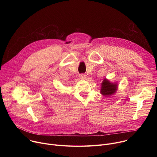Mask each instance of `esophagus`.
Instances as JSON below:
<instances>
[{
	"label": "esophagus",
	"instance_id": "esophagus-1",
	"mask_svg": "<svg viewBox=\"0 0 157 157\" xmlns=\"http://www.w3.org/2000/svg\"><path fill=\"white\" fill-rule=\"evenodd\" d=\"M79 78L81 79H85L86 78V76L85 75H84V74H81V75H79Z\"/></svg>",
	"mask_w": 157,
	"mask_h": 157
}]
</instances>
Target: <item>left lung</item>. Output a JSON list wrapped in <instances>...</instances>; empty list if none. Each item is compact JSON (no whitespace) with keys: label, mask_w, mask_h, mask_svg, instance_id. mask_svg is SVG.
Listing matches in <instances>:
<instances>
[{"label":"left lung","mask_w":157,"mask_h":157,"mask_svg":"<svg viewBox=\"0 0 157 157\" xmlns=\"http://www.w3.org/2000/svg\"><path fill=\"white\" fill-rule=\"evenodd\" d=\"M118 89V84L115 82H113L106 78H104L100 90V93L105 96L109 97L114 95Z\"/></svg>","instance_id":"8db88e82"}]
</instances>
